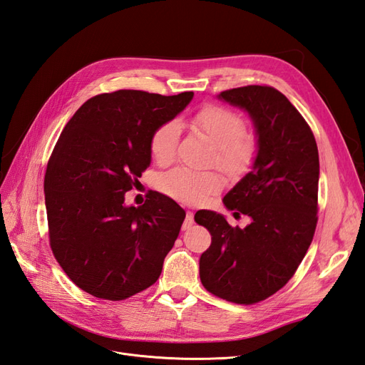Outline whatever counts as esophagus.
Returning <instances> with one entry per match:
<instances>
[{
	"label": "esophagus",
	"mask_w": 365,
	"mask_h": 365,
	"mask_svg": "<svg viewBox=\"0 0 365 365\" xmlns=\"http://www.w3.org/2000/svg\"><path fill=\"white\" fill-rule=\"evenodd\" d=\"M195 224V220H193V213L192 212H187V215H185V219H184V224H182V230H189V228H192V225Z\"/></svg>",
	"instance_id": "34e87169"
}]
</instances>
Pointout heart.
Here are the masks:
<instances>
[{"label": "heart", "instance_id": "1", "mask_svg": "<svg viewBox=\"0 0 365 365\" xmlns=\"http://www.w3.org/2000/svg\"><path fill=\"white\" fill-rule=\"evenodd\" d=\"M192 126L202 132L215 146L210 163L219 169L236 175L248 169L256 145L245 134V121L231 109L208 105L197 111L192 120ZM180 138V125L175 120L164 121L150 137V153L160 164H169ZM224 181L213 170H190L187 168H175L164 172L158 178V189L173 200L187 204H202L210 195L222 189Z\"/></svg>", "mask_w": 365, "mask_h": 365}]
</instances>
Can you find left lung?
<instances>
[{
    "label": "left lung",
    "mask_w": 365,
    "mask_h": 365,
    "mask_svg": "<svg viewBox=\"0 0 365 365\" xmlns=\"http://www.w3.org/2000/svg\"><path fill=\"white\" fill-rule=\"evenodd\" d=\"M217 97L248 113L257 153L251 172L222 200L235 217H250L245 228L231 227L212 210L195 215L196 224L212 235V245L200 259V277L213 295L252 304L289 282L314 239L318 149L306 120L275 88L248 85Z\"/></svg>",
    "instance_id": "left-lung-1"
}]
</instances>
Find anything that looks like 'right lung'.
<instances>
[{"instance_id": "add662e5", "label": "right lung", "mask_w": 365, "mask_h": 365, "mask_svg": "<svg viewBox=\"0 0 365 365\" xmlns=\"http://www.w3.org/2000/svg\"><path fill=\"white\" fill-rule=\"evenodd\" d=\"M192 98L118 90L91 97L65 125L43 193L51 251L82 291L118 302L158 280L185 212L158 192L126 205L125 193L150 165L153 130Z\"/></svg>"}]
</instances>
